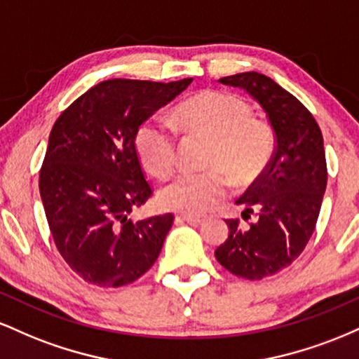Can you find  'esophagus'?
<instances>
[{
  "instance_id": "34e87169",
  "label": "esophagus",
  "mask_w": 359,
  "mask_h": 359,
  "mask_svg": "<svg viewBox=\"0 0 359 359\" xmlns=\"http://www.w3.org/2000/svg\"><path fill=\"white\" fill-rule=\"evenodd\" d=\"M177 219H180V221H184V222H189V224H192V226H199L201 222L204 221L203 217L192 216V214H179V216H177Z\"/></svg>"
}]
</instances>
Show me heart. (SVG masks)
<instances>
[{"mask_svg": "<svg viewBox=\"0 0 359 359\" xmlns=\"http://www.w3.org/2000/svg\"><path fill=\"white\" fill-rule=\"evenodd\" d=\"M179 119L189 133L211 140L203 174L180 172L158 192L163 208L201 214L219 203L229 180L238 187L250 185L269 165L275 148L273 130L241 97L224 90H205L179 106ZM177 131L165 119L150 118L138 126L135 148L150 174L163 175L177 162Z\"/></svg>", "mask_w": 359, "mask_h": 359, "instance_id": "b5f03b06", "label": "heart"}]
</instances>
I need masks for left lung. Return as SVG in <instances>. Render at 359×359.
Instances as JSON below:
<instances>
[{"mask_svg":"<svg viewBox=\"0 0 359 359\" xmlns=\"http://www.w3.org/2000/svg\"><path fill=\"white\" fill-rule=\"evenodd\" d=\"M241 88L262 106L275 133L273 156L236 204L243 219L257 214L248 229L228 219V240L214 251L236 277L262 280L287 269L302 253L316 229L327 184L320 128L297 97L270 77L243 72L219 79Z\"/></svg>","mask_w":359,"mask_h":359,"instance_id":"left-lung-1","label":"left lung"}]
</instances>
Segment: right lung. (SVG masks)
Wrapping results in <instances>:
<instances>
[{"label": "right lung", "mask_w": 359, "mask_h": 359, "mask_svg": "<svg viewBox=\"0 0 359 359\" xmlns=\"http://www.w3.org/2000/svg\"><path fill=\"white\" fill-rule=\"evenodd\" d=\"M191 82L102 81L57 118L40 168V196L57 250L88 283L128 285L158 258L174 214L128 219L151 196L135 133Z\"/></svg>", "instance_id": "right-lung-1"}]
</instances>
